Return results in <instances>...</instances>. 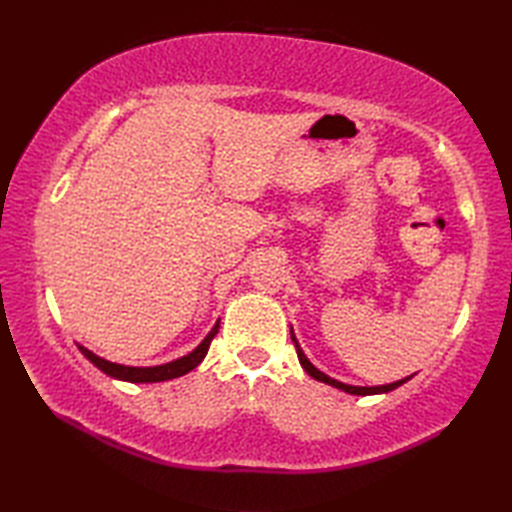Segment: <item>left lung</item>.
Listing matches in <instances>:
<instances>
[{
	"instance_id": "1",
	"label": "left lung",
	"mask_w": 512,
	"mask_h": 512,
	"mask_svg": "<svg viewBox=\"0 0 512 512\" xmlns=\"http://www.w3.org/2000/svg\"><path fill=\"white\" fill-rule=\"evenodd\" d=\"M290 336H292V343H295V347H297V356H299V363H301V367L306 369V372H308L312 378H317V380H321V383H328V385H332V387H336V389H341V391H347V394H354V396L387 394V391L400 387L402 383H407V380L411 378V376H409V378H402V380H396V383H391V385H380V387H356V385H345V383H339V380H334V378H330L328 374L319 372V369L314 367V365L308 361V356L303 354V350H301L299 343H297V339H295V334H290Z\"/></svg>"
}]
</instances>
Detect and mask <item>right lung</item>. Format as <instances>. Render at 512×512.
Segmentation results:
<instances>
[{"mask_svg":"<svg viewBox=\"0 0 512 512\" xmlns=\"http://www.w3.org/2000/svg\"><path fill=\"white\" fill-rule=\"evenodd\" d=\"M217 330H220V321L213 325V330L206 334V339L198 347H195L191 354L178 358V361H171V363H165V365H156V367L118 365V363L105 361V358H101V356H96L94 352H90L88 347H83V345H79V350L83 352V356L88 358L90 363H94L96 367L101 369V372H105L107 376H112V378L127 380V383H162V380H171V378L184 376V374H189L191 369L198 367L204 361L206 352H209V345L213 341V336L217 334Z\"/></svg>","mask_w":512,"mask_h":512,"instance_id":"right-lung-1","label":"right lung"}]
</instances>
